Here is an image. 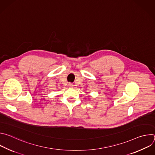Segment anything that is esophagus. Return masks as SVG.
<instances>
[{
	"instance_id": "esophagus-1",
	"label": "esophagus",
	"mask_w": 155,
	"mask_h": 155,
	"mask_svg": "<svg viewBox=\"0 0 155 155\" xmlns=\"http://www.w3.org/2000/svg\"><path fill=\"white\" fill-rule=\"evenodd\" d=\"M73 86H74V85H73L72 83H69V84H68V86H69V87H72Z\"/></svg>"
}]
</instances>
